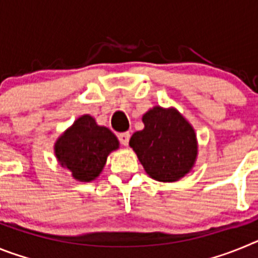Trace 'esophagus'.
Here are the masks:
<instances>
[{
    "label": "esophagus",
    "mask_w": 258,
    "mask_h": 258,
    "mask_svg": "<svg viewBox=\"0 0 258 258\" xmlns=\"http://www.w3.org/2000/svg\"><path fill=\"white\" fill-rule=\"evenodd\" d=\"M118 140H120V142H121L122 145L127 146V143H129V140H131V133H129V132H124V133H120V134H118Z\"/></svg>",
    "instance_id": "1"
}]
</instances>
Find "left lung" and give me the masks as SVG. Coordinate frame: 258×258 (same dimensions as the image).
<instances>
[{"label": "left lung", "instance_id": "8db88e82", "mask_svg": "<svg viewBox=\"0 0 258 258\" xmlns=\"http://www.w3.org/2000/svg\"><path fill=\"white\" fill-rule=\"evenodd\" d=\"M145 127L129 141L146 173L159 182H175L192 170L198 138L188 120L174 107L155 106L142 116Z\"/></svg>", "mask_w": 258, "mask_h": 258}]
</instances>
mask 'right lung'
Returning a JSON list of instances; mask_svg holds the SVG:
<instances>
[{
	"instance_id": "1",
	"label": "right lung",
	"mask_w": 258,
	"mask_h": 258,
	"mask_svg": "<svg viewBox=\"0 0 258 258\" xmlns=\"http://www.w3.org/2000/svg\"><path fill=\"white\" fill-rule=\"evenodd\" d=\"M118 147L117 137L86 113L58 137L54 154L59 165L76 181L92 182L102 173L108 155Z\"/></svg>"
}]
</instances>
